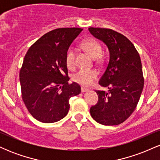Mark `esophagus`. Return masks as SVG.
<instances>
[{
	"label": "esophagus",
	"mask_w": 160,
	"mask_h": 160,
	"mask_svg": "<svg viewBox=\"0 0 160 160\" xmlns=\"http://www.w3.org/2000/svg\"><path fill=\"white\" fill-rule=\"evenodd\" d=\"M89 89H86V88H84V87H82L81 88V92H89Z\"/></svg>",
	"instance_id": "obj_1"
}]
</instances>
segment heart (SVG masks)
Here are the masks:
<instances>
[{
  "label": "heart",
  "instance_id": "1",
  "mask_svg": "<svg viewBox=\"0 0 160 160\" xmlns=\"http://www.w3.org/2000/svg\"><path fill=\"white\" fill-rule=\"evenodd\" d=\"M82 47L93 58L101 56L102 52V46L96 40L86 39L82 42ZM76 52L72 47H69L65 53V63L69 69H73L75 66ZM98 77V72L93 69L82 68L79 70L73 76V80L77 83L83 86L92 85Z\"/></svg>",
  "mask_w": 160,
  "mask_h": 160
}]
</instances>
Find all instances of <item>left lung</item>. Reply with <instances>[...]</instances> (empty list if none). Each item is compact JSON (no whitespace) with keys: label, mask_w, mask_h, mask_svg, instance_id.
Wrapping results in <instances>:
<instances>
[{"label":"left lung","mask_w":160,"mask_h":160,"mask_svg":"<svg viewBox=\"0 0 160 160\" xmlns=\"http://www.w3.org/2000/svg\"><path fill=\"white\" fill-rule=\"evenodd\" d=\"M89 31L107 46L110 55L98 81L108 91H95L98 102L91 107V116L104 126L119 125L135 111L144 88L140 56L132 43L120 33L101 28H89Z\"/></svg>","instance_id":"left-lung-1"}]
</instances>
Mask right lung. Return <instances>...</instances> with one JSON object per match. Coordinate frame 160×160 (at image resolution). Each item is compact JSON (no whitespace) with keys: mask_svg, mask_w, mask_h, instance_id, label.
<instances>
[{"mask_svg":"<svg viewBox=\"0 0 160 160\" xmlns=\"http://www.w3.org/2000/svg\"><path fill=\"white\" fill-rule=\"evenodd\" d=\"M82 31L63 28L38 39L24 58L19 73L22 96L27 109L40 122L51 123L63 119L70 108L69 99L81 88L68 83L65 53Z\"/></svg>","mask_w":160,"mask_h":160,"instance_id":"right-lung-1","label":"right lung"}]
</instances>
